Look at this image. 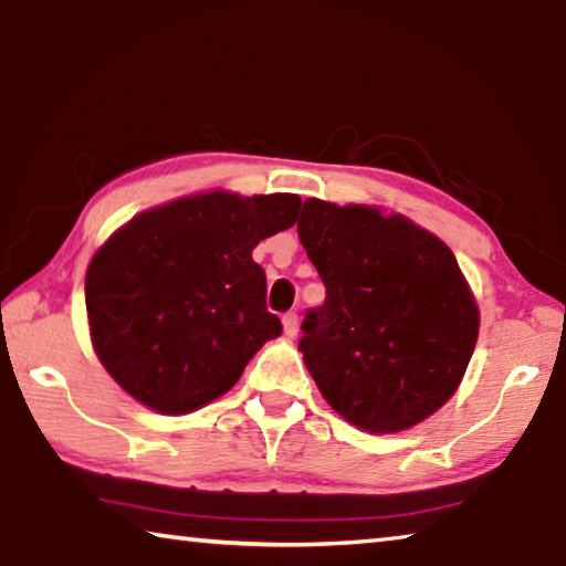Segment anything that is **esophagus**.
Returning a JSON list of instances; mask_svg holds the SVG:
<instances>
[{
  "label": "esophagus",
  "instance_id": "34e87169",
  "mask_svg": "<svg viewBox=\"0 0 566 566\" xmlns=\"http://www.w3.org/2000/svg\"><path fill=\"white\" fill-rule=\"evenodd\" d=\"M282 324H284V334H286V337H294V334H296V324H300V319H296L294 312H290V314H284Z\"/></svg>",
  "mask_w": 566,
  "mask_h": 566
}]
</instances>
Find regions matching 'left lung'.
Wrapping results in <instances>:
<instances>
[{
  "label": "left lung",
  "mask_w": 566,
  "mask_h": 566,
  "mask_svg": "<svg viewBox=\"0 0 566 566\" xmlns=\"http://www.w3.org/2000/svg\"><path fill=\"white\" fill-rule=\"evenodd\" d=\"M300 242L324 282L300 352L349 424L391 434L454 395L472 359L479 310L452 249L375 207L306 199Z\"/></svg>",
  "instance_id": "left-lung-1"
}]
</instances>
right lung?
Instances as JSON below:
<instances>
[{
	"mask_svg": "<svg viewBox=\"0 0 566 566\" xmlns=\"http://www.w3.org/2000/svg\"><path fill=\"white\" fill-rule=\"evenodd\" d=\"M300 205L296 195L209 191L142 212L109 237L84 296L94 352L127 395L187 415L237 385L282 334L252 249L290 229Z\"/></svg>",
	"mask_w": 566,
	"mask_h": 566,
	"instance_id": "obj_1",
	"label": "right lung"
}]
</instances>
